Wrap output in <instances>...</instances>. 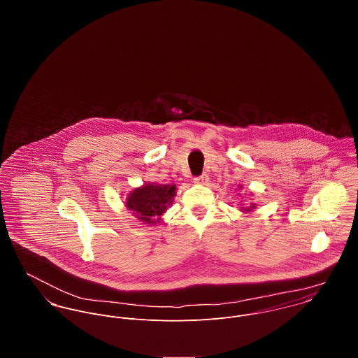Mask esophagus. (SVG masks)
Returning a JSON list of instances; mask_svg holds the SVG:
<instances>
[{
	"label": "esophagus",
	"mask_w": 358,
	"mask_h": 358,
	"mask_svg": "<svg viewBox=\"0 0 358 358\" xmlns=\"http://www.w3.org/2000/svg\"><path fill=\"white\" fill-rule=\"evenodd\" d=\"M193 180H194V183L205 185V183L208 182V175H206V173H203V175H200V176H196Z\"/></svg>",
	"instance_id": "34e87169"
}]
</instances>
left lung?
Masks as SVG:
<instances>
[{"mask_svg":"<svg viewBox=\"0 0 358 358\" xmlns=\"http://www.w3.org/2000/svg\"><path fill=\"white\" fill-rule=\"evenodd\" d=\"M251 208H254V206H251ZM247 210H248V209H247Z\"/></svg>","mask_w":358,"mask_h":358,"instance_id":"left-lung-1","label":"left lung"}]
</instances>
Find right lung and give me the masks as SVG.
<instances>
[{"label": "right lung", "mask_w": 358, "mask_h": 358, "mask_svg": "<svg viewBox=\"0 0 358 358\" xmlns=\"http://www.w3.org/2000/svg\"><path fill=\"white\" fill-rule=\"evenodd\" d=\"M176 193V187L172 185H145L135 189L127 197L128 209L134 210V215L142 222L157 223L159 216L172 204Z\"/></svg>", "instance_id": "add662e5"}]
</instances>
